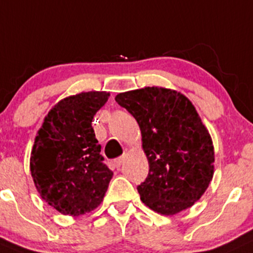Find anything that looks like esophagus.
Returning <instances> with one entry per match:
<instances>
[{
  "label": "esophagus",
  "instance_id": "34e87169",
  "mask_svg": "<svg viewBox=\"0 0 253 253\" xmlns=\"http://www.w3.org/2000/svg\"><path fill=\"white\" fill-rule=\"evenodd\" d=\"M124 164V156H121V158H118L114 160V166L116 167V169H120V166Z\"/></svg>",
  "mask_w": 253,
  "mask_h": 253
}]
</instances>
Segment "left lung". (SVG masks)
Returning a JSON list of instances; mask_svg holds the SVG:
<instances>
[{
	"instance_id": "left-lung-1",
	"label": "left lung",
	"mask_w": 253,
	"mask_h": 253,
	"mask_svg": "<svg viewBox=\"0 0 253 253\" xmlns=\"http://www.w3.org/2000/svg\"><path fill=\"white\" fill-rule=\"evenodd\" d=\"M119 105L137 120L148 177L137 189L149 209L172 216L201 198L213 177L211 135L185 95L161 87L120 93Z\"/></svg>"
}]
</instances>
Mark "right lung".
Segmentation results:
<instances>
[{
	"label": "right lung",
	"instance_id": "1",
	"mask_svg": "<svg viewBox=\"0 0 253 253\" xmlns=\"http://www.w3.org/2000/svg\"><path fill=\"white\" fill-rule=\"evenodd\" d=\"M109 95L93 91L64 98L37 132L31 175L41 198L63 214L80 216L97 209L113 178L92 127Z\"/></svg>",
	"mask_w": 253,
	"mask_h": 253
}]
</instances>
